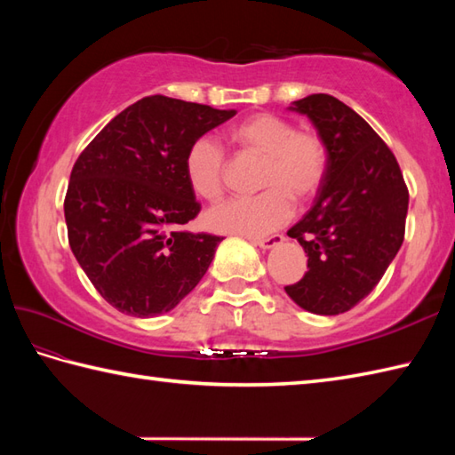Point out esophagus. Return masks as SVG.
<instances>
[{
  "label": "esophagus",
  "mask_w": 455,
  "mask_h": 455,
  "mask_svg": "<svg viewBox=\"0 0 455 455\" xmlns=\"http://www.w3.org/2000/svg\"><path fill=\"white\" fill-rule=\"evenodd\" d=\"M283 240L285 238L282 235H274V236H267V238H252V244L264 248V250H269V248H274L277 244H282Z\"/></svg>",
  "instance_id": "1"
}]
</instances>
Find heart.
I'll return each mask as SVG.
<instances>
[{
  "label": "heart",
  "mask_w": 455,
  "mask_h": 455,
  "mask_svg": "<svg viewBox=\"0 0 455 455\" xmlns=\"http://www.w3.org/2000/svg\"><path fill=\"white\" fill-rule=\"evenodd\" d=\"M238 152L262 156L258 188L252 197H235L209 211L212 230L258 238L274 233L293 212V201L307 203L321 191L328 154L324 140L315 131L274 113H256L236 123L228 132ZM186 178L199 197L217 201L225 191L227 156L215 140H193L186 154Z\"/></svg>",
  "instance_id": "b5f03b06"
}]
</instances>
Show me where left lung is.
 Wrapping results in <instances>:
<instances>
[{
	"mask_svg": "<svg viewBox=\"0 0 455 455\" xmlns=\"http://www.w3.org/2000/svg\"><path fill=\"white\" fill-rule=\"evenodd\" d=\"M324 140L328 170L315 205L289 228L307 274L285 291L315 315L350 311L379 283L404 238L409 189L395 154L360 115L328 93L293 101Z\"/></svg>",
	"mask_w": 455,
	"mask_h": 455,
	"instance_id": "obj_1",
	"label": "left lung"
}]
</instances>
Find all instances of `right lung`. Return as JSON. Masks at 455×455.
<instances>
[{"label": "right lung", "mask_w": 455, "mask_h": 455, "mask_svg": "<svg viewBox=\"0 0 455 455\" xmlns=\"http://www.w3.org/2000/svg\"><path fill=\"white\" fill-rule=\"evenodd\" d=\"M235 109L150 95L105 124L76 160L64 199L68 243L117 311H172L209 269L220 236L181 230L201 205L186 178L193 140Z\"/></svg>", "instance_id": "add662e5"}]
</instances>
